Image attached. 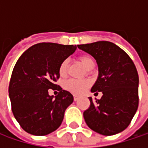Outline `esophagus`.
<instances>
[{
	"mask_svg": "<svg viewBox=\"0 0 148 148\" xmlns=\"http://www.w3.org/2000/svg\"><path fill=\"white\" fill-rule=\"evenodd\" d=\"M79 99V96L78 95H74V101H77Z\"/></svg>",
	"mask_w": 148,
	"mask_h": 148,
	"instance_id": "1",
	"label": "esophagus"
}]
</instances>
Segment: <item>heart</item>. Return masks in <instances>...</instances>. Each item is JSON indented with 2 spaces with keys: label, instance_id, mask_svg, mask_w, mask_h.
<instances>
[{
  "label": "heart",
  "instance_id": "obj_1",
  "mask_svg": "<svg viewBox=\"0 0 148 148\" xmlns=\"http://www.w3.org/2000/svg\"><path fill=\"white\" fill-rule=\"evenodd\" d=\"M79 60L80 62L84 65L85 68L89 69L92 64H94V60L89 56H80L79 57ZM68 69H69V62L68 60H64L59 67V74L61 76H65L68 73ZM90 83L88 80H80V79H71L67 80L64 83V87L68 91L73 92L74 94H80L84 91L86 90V88L89 86Z\"/></svg>",
  "mask_w": 148,
  "mask_h": 148
}]
</instances>
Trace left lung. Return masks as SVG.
Segmentation results:
<instances>
[{
	"mask_svg": "<svg viewBox=\"0 0 148 148\" xmlns=\"http://www.w3.org/2000/svg\"><path fill=\"white\" fill-rule=\"evenodd\" d=\"M97 62L99 76L91 92H102L95 101L90 97V107L83 116L87 126L103 135L123 131L130 123L139 103V76L128 54L117 45L99 41L77 45Z\"/></svg>",
	"mask_w": 148,
	"mask_h": 148,
	"instance_id": "1",
	"label": "left lung"
}]
</instances>
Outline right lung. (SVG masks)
Listing matches in <instances>:
<instances>
[{"label":"right lung","mask_w":148,"mask_h":148,"mask_svg":"<svg viewBox=\"0 0 148 148\" xmlns=\"http://www.w3.org/2000/svg\"><path fill=\"white\" fill-rule=\"evenodd\" d=\"M76 48L55 43L37 44L17 61L9 83V98L15 119L27 133L46 135L62 124L74 97L60 86L57 96H49V89L57 86L55 82L60 77V64Z\"/></svg>","instance_id":"obj_1"}]
</instances>
